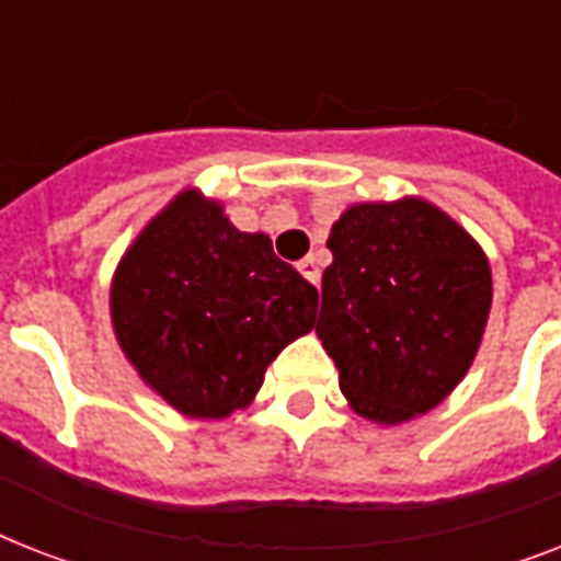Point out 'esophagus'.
<instances>
[{
	"label": "esophagus",
	"instance_id": "esophagus-1",
	"mask_svg": "<svg viewBox=\"0 0 561 561\" xmlns=\"http://www.w3.org/2000/svg\"><path fill=\"white\" fill-rule=\"evenodd\" d=\"M297 271L302 273L311 285H320V264H317L314 255H306V259L297 264Z\"/></svg>",
	"mask_w": 561,
	"mask_h": 561
}]
</instances>
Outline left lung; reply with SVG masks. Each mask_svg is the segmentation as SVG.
<instances>
[{"instance_id":"8db88e82","label":"left lung","mask_w":561,"mask_h":561,"mask_svg":"<svg viewBox=\"0 0 561 561\" xmlns=\"http://www.w3.org/2000/svg\"><path fill=\"white\" fill-rule=\"evenodd\" d=\"M325 247L317 337L358 416L401 425L466 378L492 311L483 247L425 197L352 203Z\"/></svg>"}]
</instances>
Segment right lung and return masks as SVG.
<instances>
[{"label": "right lung", "mask_w": 561, "mask_h": 561, "mask_svg": "<svg viewBox=\"0 0 561 561\" xmlns=\"http://www.w3.org/2000/svg\"><path fill=\"white\" fill-rule=\"evenodd\" d=\"M314 317V285L201 188L174 194L145 224L110 282L127 364L169 408L206 422L244 410Z\"/></svg>", "instance_id": "right-lung-1"}]
</instances>
